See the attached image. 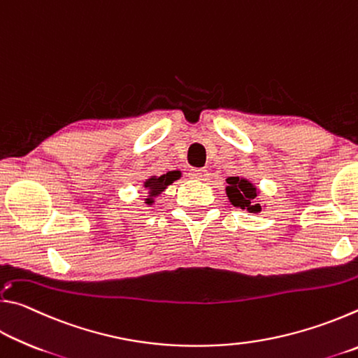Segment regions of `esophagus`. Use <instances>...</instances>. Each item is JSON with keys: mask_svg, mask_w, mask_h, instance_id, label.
<instances>
[{"mask_svg": "<svg viewBox=\"0 0 358 358\" xmlns=\"http://www.w3.org/2000/svg\"><path fill=\"white\" fill-rule=\"evenodd\" d=\"M187 175H189V177L194 178V180H207L208 178V172L205 171V169L192 167V169H189V172H187Z\"/></svg>", "mask_w": 358, "mask_h": 358, "instance_id": "obj_1", "label": "esophagus"}]
</instances>
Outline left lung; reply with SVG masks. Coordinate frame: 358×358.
Wrapping results in <instances>:
<instances>
[{"label": "left lung", "mask_w": 358, "mask_h": 358, "mask_svg": "<svg viewBox=\"0 0 358 358\" xmlns=\"http://www.w3.org/2000/svg\"><path fill=\"white\" fill-rule=\"evenodd\" d=\"M226 181H227V187H226L227 197L235 207H240L243 210L248 208L251 213H257V211H260V205L252 203L254 199L257 197V191L250 181L238 177H229Z\"/></svg>", "instance_id": "8db88e82"}]
</instances>
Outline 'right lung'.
I'll use <instances>...</instances> for the list:
<instances>
[{
	"label": "right lung",
	"mask_w": 358,
	"mask_h": 358,
	"mask_svg": "<svg viewBox=\"0 0 358 358\" xmlns=\"http://www.w3.org/2000/svg\"><path fill=\"white\" fill-rule=\"evenodd\" d=\"M178 177H180L178 173L169 172L166 175H161V177H151L145 181V187H148V191H150L148 192L150 197L147 199V203L153 202V197L159 196V194L164 191L169 185H172Z\"/></svg>",
	"instance_id": "right-lung-1"
}]
</instances>
